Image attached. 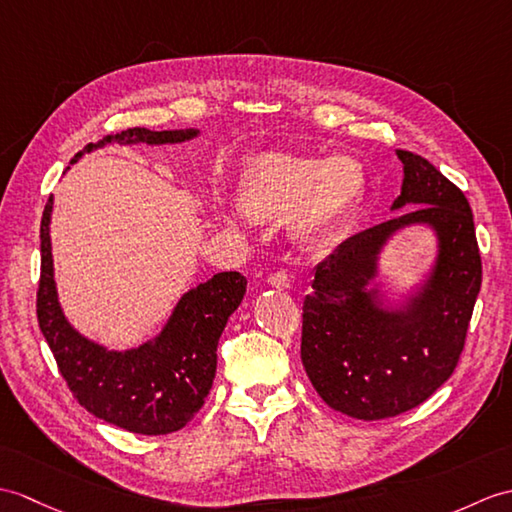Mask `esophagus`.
<instances>
[{
	"instance_id": "obj_1",
	"label": "esophagus",
	"mask_w": 512,
	"mask_h": 512,
	"mask_svg": "<svg viewBox=\"0 0 512 512\" xmlns=\"http://www.w3.org/2000/svg\"><path fill=\"white\" fill-rule=\"evenodd\" d=\"M268 283L277 290H288L290 288V277L285 275L283 270H279V272H272V275L268 277Z\"/></svg>"
}]
</instances>
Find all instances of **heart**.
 Listing matches in <instances>:
<instances>
[{
  "mask_svg": "<svg viewBox=\"0 0 512 512\" xmlns=\"http://www.w3.org/2000/svg\"><path fill=\"white\" fill-rule=\"evenodd\" d=\"M362 194L364 172L347 157L323 161L261 152L242 174L240 207L253 222L292 218L294 240L303 248H318L358 207Z\"/></svg>",
  "mask_w": 512,
  "mask_h": 512,
  "instance_id": "heart-1",
  "label": "heart"
}]
</instances>
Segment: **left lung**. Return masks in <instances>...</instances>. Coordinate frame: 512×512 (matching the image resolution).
<instances>
[{
  "label": "left lung",
  "mask_w": 512,
  "mask_h": 512,
  "mask_svg": "<svg viewBox=\"0 0 512 512\" xmlns=\"http://www.w3.org/2000/svg\"><path fill=\"white\" fill-rule=\"evenodd\" d=\"M401 211L342 242L314 270L303 301L301 360L329 408L362 421L397 417L434 395L454 373L480 294L482 261L465 194L408 150ZM425 226L435 257L422 279L392 302L381 255L401 231Z\"/></svg>",
  "instance_id": "8db88e82"
}]
</instances>
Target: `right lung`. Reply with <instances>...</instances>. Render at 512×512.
<instances>
[{"label":"right lung","instance_id":"obj_1","mask_svg":"<svg viewBox=\"0 0 512 512\" xmlns=\"http://www.w3.org/2000/svg\"><path fill=\"white\" fill-rule=\"evenodd\" d=\"M200 135L198 128H128L82 148L71 163L109 144L174 146ZM50 196L41 220V281L37 316L43 336L80 406L126 432L161 436L181 430L205 403L218 366V340L246 294L240 272H218L187 290L157 336L133 349H109L69 323L54 281Z\"/></svg>","mask_w":512,"mask_h":512}]
</instances>
